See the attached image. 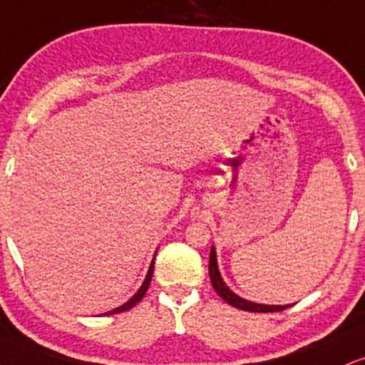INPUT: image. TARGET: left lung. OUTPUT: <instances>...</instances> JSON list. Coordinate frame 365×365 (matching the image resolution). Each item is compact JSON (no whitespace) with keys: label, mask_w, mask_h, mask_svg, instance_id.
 I'll return each instance as SVG.
<instances>
[{"label":"left lung","mask_w":365,"mask_h":365,"mask_svg":"<svg viewBox=\"0 0 365 365\" xmlns=\"http://www.w3.org/2000/svg\"><path fill=\"white\" fill-rule=\"evenodd\" d=\"M209 277L212 282L214 291L217 292V296H221V299H225L227 304L235 306V308L250 311V313H279V311L287 309L289 306H267V304H257V302L247 301L243 297L236 296L235 292L230 291V287L225 284V280L221 279L217 269V260H216V250L214 247L210 248V257H209Z\"/></svg>","instance_id":"1"}]
</instances>
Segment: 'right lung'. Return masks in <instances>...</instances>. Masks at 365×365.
<instances>
[{
	"label": "right lung",
	"instance_id": "obj_1",
	"mask_svg": "<svg viewBox=\"0 0 365 365\" xmlns=\"http://www.w3.org/2000/svg\"><path fill=\"white\" fill-rule=\"evenodd\" d=\"M153 269H155V260H153V263H151V267H149V270H148V275H146V279H144V282H143V285H140V289L138 292L134 294L133 296V299H129L125 302V304H122L120 308H115V309H112V311H108V313H105V314H115V313H122V311H127V309H130V308H134L135 304H138V302L143 299L144 297V294H146V291H148V287H149V282H151V279H153Z\"/></svg>",
	"mask_w": 365,
	"mask_h": 365
}]
</instances>
